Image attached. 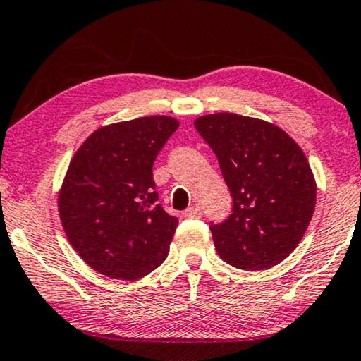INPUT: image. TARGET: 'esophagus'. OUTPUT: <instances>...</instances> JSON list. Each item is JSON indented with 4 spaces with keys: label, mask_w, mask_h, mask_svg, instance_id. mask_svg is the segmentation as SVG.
<instances>
[{
    "label": "esophagus",
    "mask_w": 361,
    "mask_h": 361,
    "mask_svg": "<svg viewBox=\"0 0 361 361\" xmlns=\"http://www.w3.org/2000/svg\"><path fill=\"white\" fill-rule=\"evenodd\" d=\"M183 216H185L186 219H200L202 216V209L200 206H190L185 212H183Z\"/></svg>",
    "instance_id": "esophagus-1"
}]
</instances>
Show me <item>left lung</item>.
Returning <instances> with one entry per match:
<instances>
[{"instance_id":"obj_1","label":"left lung","mask_w":361,"mask_h":361,"mask_svg":"<svg viewBox=\"0 0 361 361\" xmlns=\"http://www.w3.org/2000/svg\"><path fill=\"white\" fill-rule=\"evenodd\" d=\"M195 128L216 154L233 202L226 221L209 222L217 253L242 270L278 265L301 242L316 207L304 152L280 128L247 116H202Z\"/></svg>"}]
</instances>
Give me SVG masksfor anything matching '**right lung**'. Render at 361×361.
I'll list each match as a JSON object with an SVG mask.
<instances>
[{
    "label": "right lung",
    "instance_id": "right-lung-1",
    "mask_svg": "<svg viewBox=\"0 0 361 361\" xmlns=\"http://www.w3.org/2000/svg\"><path fill=\"white\" fill-rule=\"evenodd\" d=\"M178 126L169 116L111 124L73 155L59 212L70 243L96 271L134 281L169 257L178 217L159 204L152 166Z\"/></svg>",
    "mask_w": 361,
    "mask_h": 361
}]
</instances>
